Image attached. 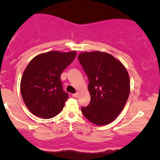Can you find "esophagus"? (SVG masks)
Returning <instances> with one entry per match:
<instances>
[{
    "label": "esophagus",
    "instance_id": "esophagus-1",
    "mask_svg": "<svg viewBox=\"0 0 160 160\" xmlns=\"http://www.w3.org/2000/svg\"><path fill=\"white\" fill-rule=\"evenodd\" d=\"M78 96H79V93H74V94H72V97L75 98H78Z\"/></svg>",
    "mask_w": 160,
    "mask_h": 160
}]
</instances>
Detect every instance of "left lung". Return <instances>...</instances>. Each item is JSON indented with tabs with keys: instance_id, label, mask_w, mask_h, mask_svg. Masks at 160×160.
Segmentation results:
<instances>
[{
	"instance_id": "1",
	"label": "left lung",
	"mask_w": 160,
	"mask_h": 160,
	"mask_svg": "<svg viewBox=\"0 0 160 160\" xmlns=\"http://www.w3.org/2000/svg\"><path fill=\"white\" fill-rule=\"evenodd\" d=\"M78 59L89 80L90 102L82 107L84 117L97 125L115 120L122 112L130 93V79L126 69L117 59L99 51L84 52Z\"/></svg>"
}]
</instances>
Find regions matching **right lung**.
<instances>
[{
	"mask_svg": "<svg viewBox=\"0 0 160 160\" xmlns=\"http://www.w3.org/2000/svg\"><path fill=\"white\" fill-rule=\"evenodd\" d=\"M76 56V51H51L30 61L22 75L20 88L24 102L32 114L48 119L62 110L69 95L62 90L60 76Z\"/></svg>",
	"mask_w": 160,
	"mask_h": 160,
	"instance_id": "1",
	"label": "right lung"
}]
</instances>
